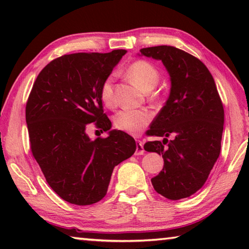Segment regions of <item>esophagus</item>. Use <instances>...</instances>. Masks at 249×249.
<instances>
[{
	"label": "esophagus",
	"mask_w": 249,
	"mask_h": 249,
	"mask_svg": "<svg viewBox=\"0 0 249 249\" xmlns=\"http://www.w3.org/2000/svg\"><path fill=\"white\" fill-rule=\"evenodd\" d=\"M144 146H142V142L141 141H136V151H135V155H144Z\"/></svg>",
	"instance_id": "34e87169"
}]
</instances>
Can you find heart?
<instances>
[{
	"label": "heart",
	"instance_id": "1",
	"mask_svg": "<svg viewBox=\"0 0 249 249\" xmlns=\"http://www.w3.org/2000/svg\"><path fill=\"white\" fill-rule=\"evenodd\" d=\"M126 73L145 91L154 89L160 79L159 69L153 62L145 59H137L129 64L126 68ZM100 98L103 104L108 107H113L115 105L114 77L112 74L107 75L101 83ZM151 117L153 115L148 109L125 108L116 113L114 126L127 134L138 135L150 123Z\"/></svg>",
	"mask_w": 249,
	"mask_h": 249
}]
</instances>
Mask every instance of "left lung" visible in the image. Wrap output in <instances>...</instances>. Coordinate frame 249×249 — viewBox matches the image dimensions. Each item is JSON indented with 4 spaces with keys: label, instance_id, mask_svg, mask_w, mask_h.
Returning a JSON list of instances; mask_svg holds the SVG:
<instances>
[{
    "label": "left lung",
    "instance_id": "8db88e82",
    "mask_svg": "<svg viewBox=\"0 0 249 249\" xmlns=\"http://www.w3.org/2000/svg\"><path fill=\"white\" fill-rule=\"evenodd\" d=\"M140 52L161 60L171 79L169 99L147 130L148 136L165 138L144 145L165 162L151 183L167 199H184L202 188L220 156L224 107L212 74L200 59L172 46Z\"/></svg>",
    "mask_w": 249,
    "mask_h": 249
}]
</instances>
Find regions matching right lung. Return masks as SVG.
<instances>
[{"label":"right lung","mask_w":249,"mask_h":249,"mask_svg":"<svg viewBox=\"0 0 249 249\" xmlns=\"http://www.w3.org/2000/svg\"><path fill=\"white\" fill-rule=\"evenodd\" d=\"M126 53L64 54L40 71L29 93L26 123L32 154L50 188L71 204L102 200L114 167L136 150L134 138L121 130L94 141L87 134L91 125L101 132L111 128L100 86Z\"/></svg>","instance_id":"right-lung-1"}]
</instances>
